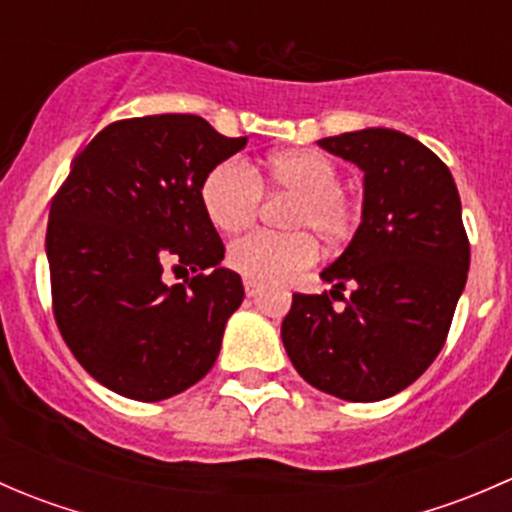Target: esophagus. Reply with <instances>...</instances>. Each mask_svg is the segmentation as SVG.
Here are the masks:
<instances>
[{
	"instance_id": "esophagus-1",
	"label": "esophagus",
	"mask_w": 512,
	"mask_h": 512,
	"mask_svg": "<svg viewBox=\"0 0 512 512\" xmlns=\"http://www.w3.org/2000/svg\"><path fill=\"white\" fill-rule=\"evenodd\" d=\"M245 292H247V297H257V294H260V285H257V282L245 280Z\"/></svg>"
}]
</instances>
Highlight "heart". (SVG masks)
Returning a JSON list of instances; mask_svg holds the SVG:
<instances>
[{"label": "heart", "instance_id": "obj_1", "mask_svg": "<svg viewBox=\"0 0 512 512\" xmlns=\"http://www.w3.org/2000/svg\"><path fill=\"white\" fill-rule=\"evenodd\" d=\"M262 188L294 195L287 213L289 235L250 232L227 247V265L257 285H277L314 265L317 242L329 250L347 245L356 230V210L342 193V170L317 151H287L267 158L260 168L227 158L205 175L200 198L210 223L223 232L247 227L260 213Z\"/></svg>", "mask_w": 512, "mask_h": 512}]
</instances>
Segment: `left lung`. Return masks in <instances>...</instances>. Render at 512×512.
Returning a JSON list of instances; mask_svg holds the SVG:
<instances>
[{
    "label": "left lung",
    "mask_w": 512,
    "mask_h": 512,
    "mask_svg": "<svg viewBox=\"0 0 512 512\" xmlns=\"http://www.w3.org/2000/svg\"><path fill=\"white\" fill-rule=\"evenodd\" d=\"M317 143L364 170L361 223L322 272L334 289L292 297L282 342L314 389L389 399L433 364L451 329L471 265L461 198L446 163L401 131L364 128ZM329 296L345 307L334 310Z\"/></svg>",
    "instance_id": "left-lung-1"
}]
</instances>
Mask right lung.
I'll return each mask as SVG.
<instances>
[{
    "label": "right lung",
    "mask_w": 512,
    "mask_h": 512,
    "mask_svg": "<svg viewBox=\"0 0 512 512\" xmlns=\"http://www.w3.org/2000/svg\"><path fill=\"white\" fill-rule=\"evenodd\" d=\"M245 143L160 113L111 123L71 163L46 227L51 299L66 347L106 389L163 401L213 369L245 289L220 267L200 188ZM168 264L194 277L168 286Z\"/></svg>",
    "instance_id": "1"
}]
</instances>
